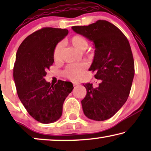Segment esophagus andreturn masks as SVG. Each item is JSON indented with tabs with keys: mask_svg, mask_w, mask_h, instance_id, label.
Segmentation results:
<instances>
[{
	"mask_svg": "<svg viewBox=\"0 0 151 151\" xmlns=\"http://www.w3.org/2000/svg\"><path fill=\"white\" fill-rule=\"evenodd\" d=\"M73 86H78L80 84L79 82H73Z\"/></svg>",
	"mask_w": 151,
	"mask_h": 151,
	"instance_id": "obj_1",
	"label": "esophagus"
}]
</instances>
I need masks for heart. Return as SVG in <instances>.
Masks as SVG:
<instances>
[{
    "label": "heart",
    "mask_w": 151,
    "mask_h": 151,
    "mask_svg": "<svg viewBox=\"0 0 151 151\" xmlns=\"http://www.w3.org/2000/svg\"><path fill=\"white\" fill-rule=\"evenodd\" d=\"M72 46L80 52H82L88 47V40L81 35H75L70 40ZM64 49L63 42L58 43L53 51V58L55 60H60ZM86 66L84 63H75L68 65L64 71V76L72 80H79L83 76Z\"/></svg>",
    "instance_id": "heart-1"
}]
</instances>
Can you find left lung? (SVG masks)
Instances as JSON below:
<instances>
[{"mask_svg":"<svg viewBox=\"0 0 151 151\" xmlns=\"http://www.w3.org/2000/svg\"><path fill=\"white\" fill-rule=\"evenodd\" d=\"M71 28L93 43L95 54L89 70L101 80L97 88L83 84L86 89L81 101L83 112L93 120H106L122 108L129 96L135 74L129 42L116 26L106 20Z\"/></svg>","mask_w":151,"mask_h":151,"instance_id":"obj_1","label":"left lung"}]
</instances>
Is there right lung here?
<instances>
[{"label": "right lung", "instance_id": "right-lung-1", "mask_svg": "<svg viewBox=\"0 0 151 151\" xmlns=\"http://www.w3.org/2000/svg\"><path fill=\"white\" fill-rule=\"evenodd\" d=\"M69 33L66 29L45 27L27 37L18 47L14 79L20 100L31 116L42 124L57 121L64 101L73 88L70 82L52 85L44 77L53 65L55 47Z\"/></svg>", "mask_w": 151, "mask_h": 151}]
</instances>
